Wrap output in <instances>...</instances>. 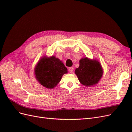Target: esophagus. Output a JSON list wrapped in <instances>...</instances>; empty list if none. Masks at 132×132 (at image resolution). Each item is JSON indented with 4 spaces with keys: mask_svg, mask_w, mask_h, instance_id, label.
<instances>
[{
    "mask_svg": "<svg viewBox=\"0 0 132 132\" xmlns=\"http://www.w3.org/2000/svg\"><path fill=\"white\" fill-rule=\"evenodd\" d=\"M73 70H74V68H73V67H70L69 68V72L70 73H73Z\"/></svg>",
    "mask_w": 132,
    "mask_h": 132,
    "instance_id": "1",
    "label": "esophagus"
}]
</instances>
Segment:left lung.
<instances>
[{
  "label": "left lung",
  "mask_w": 132,
  "mask_h": 132,
  "mask_svg": "<svg viewBox=\"0 0 132 132\" xmlns=\"http://www.w3.org/2000/svg\"><path fill=\"white\" fill-rule=\"evenodd\" d=\"M103 70L101 63L97 59L82 58L79 61V67L75 70L79 81L87 87L93 86L102 77Z\"/></svg>",
  "instance_id": "8db88e82"
}]
</instances>
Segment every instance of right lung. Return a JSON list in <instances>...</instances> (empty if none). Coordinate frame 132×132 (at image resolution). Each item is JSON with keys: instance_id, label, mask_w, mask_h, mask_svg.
Masks as SVG:
<instances>
[{"instance_id": "1", "label": "right lung", "mask_w": 132, "mask_h": 132, "mask_svg": "<svg viewBox=\"0 0 132 132\" xmlns=\"http://www.w3.org/2000/svg\"><path fill=\"white\" fill-rule=\"evenodd\" d=\"M68 69L59 59L52 55H45L39 60L34 69L35 77L38 82L47 89H52L61 80Z\"/></svg>"}]
</instances>
